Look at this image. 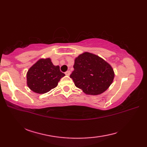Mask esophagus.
I'll list each match as a JSON object with an SVG mask.
<instances>
[{"mask_svg": "<svg viewBox=\"0 0 147 147\" xmlns=\"http://www.w3.org/2000/svg\"><path fill=\"white\" fill-rule=\"evenodd\" d=\"M70 74H71L70 71H67L65 73V75H66V76H69Z\"/></svg>", "mask_w": 147, "mask_h": 147, "instance_id": "34e87169", "label": "esophagus"}]
</instances>
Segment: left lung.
<instances>
[{"mask_svg":"<svg viewBox=\"0 0 147 147\" xmlns=\"http://www.w3.org/2000/svg\"><path fill=\"white\" fill-rule=\"evenodd\" d=\"M70 75L74 85L87 95H97L107 90L113 82L111 65L98 55L84 52L74 60Z\"/></svg>","mask_w":147,"mask_h":147,"instance_id":"1","label":"left lung"}]
</instances>
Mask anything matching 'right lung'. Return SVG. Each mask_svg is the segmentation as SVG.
Segmentation results:
<instances>
[{
	"mask_svg": "<svg viewBox=\"0 0 147 147\" xmlns=\"http://www.w3.org/2000/svg\"><path fill=\"white\" fill-rule=\"evenodd\" d=\"M64 76L51 59H40L27 72V85L33 92L43 94L55 88Z\"/></svg>",
	"mask_w": 147,
	"mask_h": 147,
	"instance_id": "obj_1",
	"label": "right lung"
}]
</instances>
